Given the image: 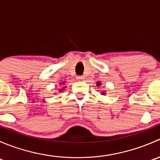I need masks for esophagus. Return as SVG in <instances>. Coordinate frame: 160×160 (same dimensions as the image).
I'll return each instance as SVG.
<instances>
[{
    "instance_id": "1",
    "label": "esophagus",
    "mask_w": 160,
    "mask_h": 160,
    "mask_svg": "<svg viewBox=\"0 0 160 160\" xmlns=\"http://www.w3.org/2000/svg\"><path fill=\"white\" fill-rule=\"evenodd\" d=\"M77 79L79 80H83V79H84V77H83V76H78V77H77Z\"/></svg>"
}]
</instances>
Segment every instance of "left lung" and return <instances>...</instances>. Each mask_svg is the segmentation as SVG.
Segmentation results:
<instances>
[{
    "mask_svg": "<svg viewBox=\"0 0 160 160\" xmlns=\"http://www.w3.org/2000/svg\"><path fill=\"white\" fill-rule=\"evenodd\" d=\"M100 85H101V83H100V82H98V83H97V86L99 87ZM101 94H105V93H104V92H103V93H101Z\"/></svg>",
    "mask_w": 160,
    "mask_h": 160,
    "instance_id": "obj_1",
    "label": "left lung"
}]
</instances>
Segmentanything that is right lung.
Listing matches in <instances>:
<instances>
[{
	"label": "right lung",
	"instance_id": "add662e5",
	"mask_svg": "<svg viewBox=\"0 0 160 160\" xmlns=\"http://www.w3.org/2000/svg\"><path fill=\"white\" fill-rule=\"evenodd\" d=\"M62 84H64V83H62ZM63 88H62V89H61V90H59V91H62V90H63Z\"/></svg>",
	"mask_w": 160,
	"mask_h": 160
}]
</instances>
